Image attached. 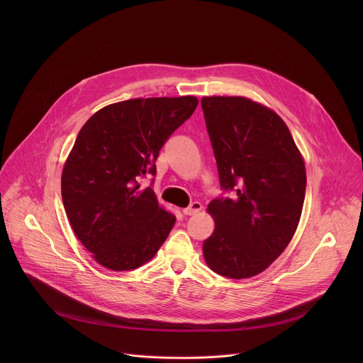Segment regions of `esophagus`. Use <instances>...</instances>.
Instances as JSON below:
<instances>
[{
    "mask_svg": "<svg viewBox=\"0 0 363 363\" xmlns=\"http://www.w3.org/2000/svg\"><path fill=\"white\" fill-rule=\"evenodd\" d=\"M202 210V205H201V202H192L188 208H184L182 210V213H184V216H194V214H196V213H199Z\"/></svg>",
    "mask_w": 363,
    "mask_h": 363,
    "instance_id": "34e87169",
    "label": "esophagus"
}]
</instances>
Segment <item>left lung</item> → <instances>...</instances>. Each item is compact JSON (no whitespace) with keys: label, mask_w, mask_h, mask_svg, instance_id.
Returning a JSON list of instances; mask_svg holds the SVG:
<instances>
[{"label":"left lung","mask_w":363,"mask_h":363,"mask_svg":"<svg viewBox=\"0 0 363 363\" xmlns=\"http://www.w3.org/2000/svg\"><path fill=\"white\" fill-rule=\"evenodd\" d=\"M201 106L220 184L235 196L213 199L214 233L202 244L217 274L248 279L264 272L291 241L306 192L304 160L284 121L242 96H205Z\"/></svg>","instance_id":"obj_1"}]
</instances>
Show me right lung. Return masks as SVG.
<instances>
[{"label":"right lung","instance_id":"obj_1","mask_svg":"<svg viewBox=\"0 0 363 363\" xmlns=\"http://www.w3.org/2000/svg\"><path fill=\"white\" fill-rule=\"evenodd\" d=\"M196 105L195 96L129 99L80 129L63 167L62 198L76 237L100 266L138 269L169 235L175 216L139 179L155 175L161 147Z\"/></svg>","mask_w":363,"mask_h":363}]
</instances>
